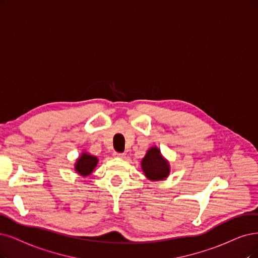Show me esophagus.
I'll return each instance as SVG.
<instances>
[{
    "mask_svg": "<svg viewBox=\"0 0 258 258\" xmlns=\"http://www.w3.org/2000/svg\"><path fill=\"white\" fill-rule=\"evenodd\" d=\"M113 156L117 157V158H121V159L125 158V154H124V153H117V152H116V153H113Z\"/></svg>",
    "mask_w": 258,
    "mask_h": 258,
    "instance_id": "34e87169",
    "label": "esophagus"
}]
</instances>
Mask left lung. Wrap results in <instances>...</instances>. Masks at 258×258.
<instances>
[{
	"mask_svg": "<svg viewBox=\"0 0 258 258\" xmlns=\"http://www.w3.org/2000/svg\"><path fill=\"white\" fill-rule=\"evenodd\" d=\"M141 169L146 177L152 182L164 180L170 174L169 161L160 153L157 147H151L141 159Z\"/></svg>",
	"mask_w": 258,
	"mask_h": 258,
	"instance_id": "1",
	"label": "left lung"
}]
</instances>
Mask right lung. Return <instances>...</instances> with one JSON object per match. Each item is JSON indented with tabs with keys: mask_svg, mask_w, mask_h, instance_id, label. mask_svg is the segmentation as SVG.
I'll return each instance as SVG.
<instances>
[{
	"mask_svg": "<svg viewBox=\"0 0 258 258\" xmlns=\"http://www.w3.org/2000/svg\"><path fill=\"white\" fill-rule=\"evenodd\" d=\"M99 163V158L93 156L88 152L83 151L81 155L76 158L74 164V171L79 175L86 177L89 176Z\"/></svg>",
	"mask_w": 258,
	"mask_h": 258,
	"instance_id": "add662e5",
	"label": "right lung"
}]
</instances>
